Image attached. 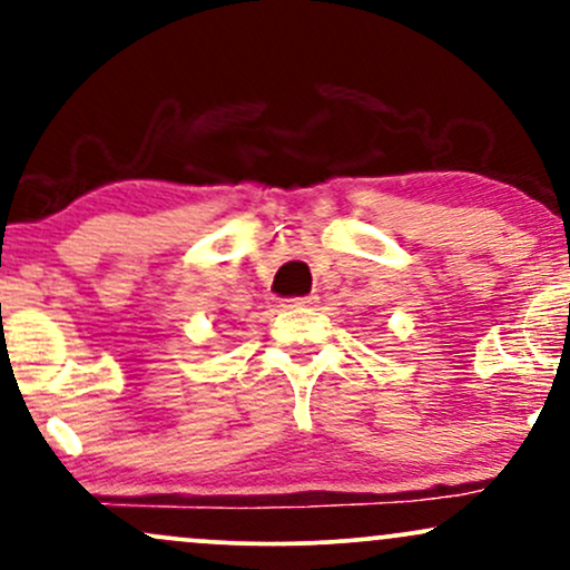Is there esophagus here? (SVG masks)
Wrapping results in <instances>:
<instances>
[{"label":"esophagus","mask_w":570,"mask_h":570,"mask_svg":"<svg viewBox=\"0 0 570 570\" xmlns=\"http://www.w3.org/2000/svg\"><path fill=\"white\" fill-rule=\"evenodd\" d=\"M316 299H318V297H313V294H307V297H292V299H286V303L294 305V307H305V305L316 303Z\"/></svg>","instance_id":"34e87169"}]
</instances>
